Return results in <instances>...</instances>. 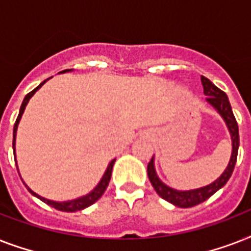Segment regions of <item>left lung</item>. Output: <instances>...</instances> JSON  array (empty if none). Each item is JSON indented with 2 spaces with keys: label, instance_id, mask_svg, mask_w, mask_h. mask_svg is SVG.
<instances>
[{
  "label": "left lung",
  "instance_id": "1",
  "mask_svg": "<svg viewBox=\"0 0 251 251\" xmlns=\"http://www.w3.org/2000/svg\"><path fill=\"white\" fill-rule=\"evenodd\" d=\"M203 84V92L206 95V100L210 102L211 105L214 106L215 109L218 110L219 113L222 114V117L224 118L228 129H229L230 137H232V156H230V161L226 169L224 171L220 177H219L215 182L210 183L201 189H195V190L189 191H178L175 189L168 187L167 185L161 182L159 177L156 176L155 172V167H153V157L147 165V173H149V178L151 185L153 186L155 191L160 195L161 198L168 201L172 204H175L177 207H182V208H187V207H194L199 203L204 202L210 198L211 195H214L219 189H222L228 179L230 178V176L233 173L234 165L237 161V153H238V146H240V137H238V125L234 114L232 112V106L228 100V96L226 95L224 91L215 86L210 79H207L206 76H201Z\"/></svg>",
  "mask_w": 251,
  "mask_h": 251
}]
</instances>
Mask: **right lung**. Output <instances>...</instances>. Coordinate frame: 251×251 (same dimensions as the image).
<instances>
[{
    "label": "right lung",
    "mask_w": 251,
    "mask_h": 251,
    "mask_svg": "<svg viewBox=\"0 0 251 251\" xmlns=\"http://www.w3.org/2000/svg\"><path fill=\"white\" fill-rule=\"evenodd\" d=\"M65 72H69V70H64ZM48 79H45L43 83H40L39 86L35 88V90H32L31 92H28V94L25 95V100H23V102H22L21 105V110H19V114H18L17 117V121H15V124H14V130H13V150L15 151V135H17V129H18V124H19V121H21V117L22 114H23V112H25V105H27V102H28V100L33 96V94L36 92L39 88H40L43 84L45 83ZM114 161H116V159L114 160H112L109 163V165H108V168H106L105 173H104V176H102L101 181L99 182V185L96 187H95L94 190L91 191L90 194L84 195V197H80V198L78 199H74V201H68V202H54V201H49V199H45L43 198V197H40V195H37L36 193H33L29 187H27L29 191H31V194H33L35 197H37V198L40 199V201H43L44 203H47V204H49V206L54 207L56 210L58 211H64V212H75V211H80L83 210V208H86V207H90L91 204H94L96 201H99V199L101 198V195L105 193L106 187H108V185H109V181H110V176H112V168H113V164Z\"/></svg>",
    "instance_id": "1"
}]
</instances>
